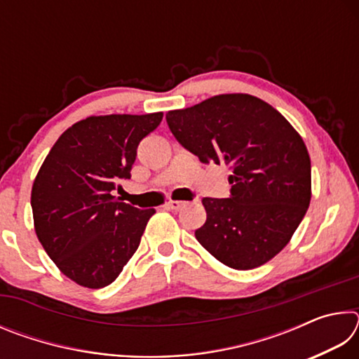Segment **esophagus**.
<instances>
[{
	"instance_id": "1",
	"label": "esophagus",
	"mask_w": 359,
	"mask_h": 359,
	"mask_svg": "<svg viewBox=\"0 0 359 359\" xmlns=\"http://www.w3.org/2000/svg\"><path fill=\"white\" fill-rule=\"evenodd\" d=\"M185 205V203L184 201H168L166 203V209H169V210H179V209H182Z\"/></svg>"
}]
</instances>
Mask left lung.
I'll return each instance as SVG.
<instances>
[{
	"instance_id": "1",
	"label": "left lung",
	"mask_w": 359,
	"mask_h": 359,
	"mask_svg": "<svg viewBox=\"0 0 359 359\" xmlns=\"http://www.w3.org/2000/svg\"><path fill=\"white\" fill-rule=\"evenodd\" d=\"M166 121L199 161L231 169V196L203 199L208 218L194 231L199 244L239 271L274 258L312 198L311 156L299 133L277 109L245 93L169 111Z\"/></svg>"
}]
</instances>
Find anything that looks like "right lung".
<instances>
[{
    "mask_svg": "<svg viewBox=\"0 0 359 359\" xmlns=\"http://www.w3.org/2000/svg\"><path fill=\"white\" fill-rule=\"evenodd\" d=\"M163 112L92 115L66 130L32 188L34 231L48 257L81 287L111 285L137 250L155 209L139 210L112 194L131 177L137 145Z\"/></svg>",
    "mask_w": 359,
    "mask_h": 359,
    "instance_id": "add662e5",
    "label": "right lung"
}]
</instances>
